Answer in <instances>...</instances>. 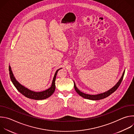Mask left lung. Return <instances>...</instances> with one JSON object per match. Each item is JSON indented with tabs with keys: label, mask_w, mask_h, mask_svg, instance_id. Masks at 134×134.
Masks as SVG:
<instances>
[{
	"label": "left lung",
	"mask_w": 134,
	"mask_h": 134,
	"mask_svg": "<svg viewBox=\"0 0 134 134\" xmlns=\"http://www.w3.org/2000/svg\"><path fill=\"white\" fill-rule=\"evenodd\" d=\"M124 74H125V71L123 72V74L121 76V79L119 80V81H118V82L116 84V85L113 86L112 88H111L110 90H109V91L104 92L103 93H101V94H99L97 95H90V94H85L82 92H81L77 87L76 86V85L75 83L74 84V88L75 91H76L80 96H81L82 97L86 99H89V100H101V99H104L107 97H108V96H109L110 95H111L112 93H113L114 92H115L117 88L119 87V85H120L123 78H124Z\"/></svg>",
	"instance_id": "obj_1"
}]
</instances>
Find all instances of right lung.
<instances>
[{
  "instance_id": "add662e5",
  "label": "right lung",
  "mask_w": 134,
  "mask_h": 134,
  "mask_svg": "<svg viewBox=\"0 0 134 134\" xmlns=\"http://www.w3.org/2000/svg\"><path fill=\"white\" fill-rule=\"evenodd\" d=\"M60 69H59L57 70L54 74V77L52 81V85L51 86L48 88V90L42 91V92H35L32 91L27 88L25 87L24 86H22L21 84L19 83L15 79L14 76L13 75V74L12 72L11 67L9 66V75H10V80L15 86V87L16 88V89L20 92L21 94H22L23 95H24L25 97H26L27 98L34 99V100H43L46 99L49 97H50L51 95L54 93L55 88V81L56 79V76L57 74V72H58V70Z\"/></svg>"
}]
</instances>
